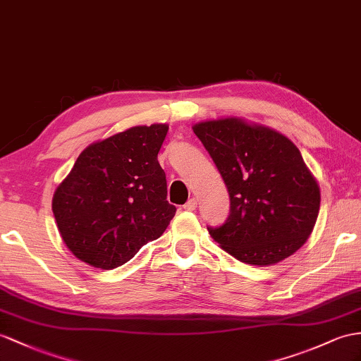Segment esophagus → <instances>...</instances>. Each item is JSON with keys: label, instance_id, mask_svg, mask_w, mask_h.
<instances>
[{"label": "esophagus", "instance_id": "34e87169", "mask_svg": "<svg viewBox=\"0 0 361 361\" xmlns=\"http://www.w3.org/2000/svg\"><path fill=\"white\" fill-rule=\"evenodd\" d=\"M184 207V210H189V212H192V210H195L197 207H198V201L195 200V198H190L186 204L183 206Z\"/></svg>", "mask_w": 361, "mask_h": 361}]
</instances>
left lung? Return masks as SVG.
Instances as JSON below:
<instances>
[{"label":"left lung","mask_w":361,"mask_h":361,"mask_svg":"<svg viewBox=\"0 0 361 361\" xmlns=\"http://www.w3.org/2000/svg\"><path fill=\"white\" fill-rule=\"evenodd\" d=\"M193 133L230 197L228 216L207 227L210 236L252 265L276 264L298 252L316 224L320 190L293 142L238 118L202 122Z\"/></svg>","instance_id":"8db88e82"}]
</instances>
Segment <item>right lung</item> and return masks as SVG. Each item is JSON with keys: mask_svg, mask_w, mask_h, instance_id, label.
<instances>
[{"mask_svg": "<svg viewBox=\"0 0 361 361\" xmlns=\"http://www.w3.org/2000/svg\"><path fill=\"white\" fill-rule=\"evenodd\" d=\"M166 125L134 126L90 145L53 197V215L71 253L116 269L160 238L177 207L157 160Z\"/></svg>", "mask_w": 361, "mask_h": 361, "instance_id": "right-lung-1", "label": "right lung"}]
</instances>
